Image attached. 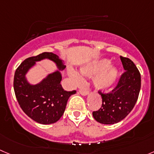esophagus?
I'll list each match as a JSON object with an SVG mask.
<instances>
[{
    "mask_svg": "<svg viewBox=\"0 0 154 154\" xmlns=\"http://www.w3.org/2000/svg\"><path fill=\"white\" fill-rule=\"evenodd\" d=\"M79 93L82 95H87L88 94V91L87 90H85V89H79Z\"/></svg>",
    "mask_w": 154,
    "mask_h": 154,
    "instance_id": "esophagus-1",
    "label": "esophagus"
}]
</instances>
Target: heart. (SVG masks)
<instances>
[{
	"label": "heart",
	"mask_w": 154,
	"mask_h": 154,
	"mask_svg": "<svg viewBox=\"0 0 154 154\" xmlns=\"http://www.w3.org/2000/svg\"><path fill=\"white\" fill-rule=\"evenodd\" d=\"M109 62L108 60L98 61L92 65L88 66L82 69V72L85 75L97 74L94 77V84L95 87L102 90H106L112 87V85L117 79L116 69L109 66ZM73 76L76 79H79L80 77L77 73H73Z\"/></svg>",
	"instance_id": "b5f03b06"
}]
</instances>
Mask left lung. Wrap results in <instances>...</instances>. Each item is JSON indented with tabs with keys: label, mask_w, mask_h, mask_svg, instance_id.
Wrapping results in <instances>:
<instances>
[{
	"label": "left lung",
	"mask_w": 154,
	"mask_h": 154,
	"mask_svg": "<svg viewBox=\"0 0 154 154\" xmlns=\"http://www.w3.org/2000/svg\"><path fill=\"white\" fill-rule=\"evenodd\" d=\"M125 71L119 78L116 85L109 92L98 90L102 105L94 111L93 116L102 124H114L127 116L134 108L140 90V74L129 58L120 56Z\"/></svg>",
	"instance_id": "8db88e82"
}]
</instances>
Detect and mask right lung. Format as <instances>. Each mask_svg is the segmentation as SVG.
Here are the masks:
<instances>
[{
    "instance_id": "right-lung-1",
    "label": "right lung",
    "mask_w": 154,
    "mask_h": 154,
    "mask_svg": "<svg viewBox=\"0 0 154 154\" xmlns=\"http://www.w3.org/2000/svg\"><path fill=\"white\" fill-rule=\"evenodd\" d=\"M45 58L56 63L60 69L65 66L57 54L44 52L37 56L25 60L16 69L14 88L16 97L23 112L32 119L41 124H52L57 122L65 111L67 100L75 90L66 91L60 84L62 79L59 72L48 75L42 82L31 85L25 78V75L31 66Z\"/></svg>"
}]
</instances>
